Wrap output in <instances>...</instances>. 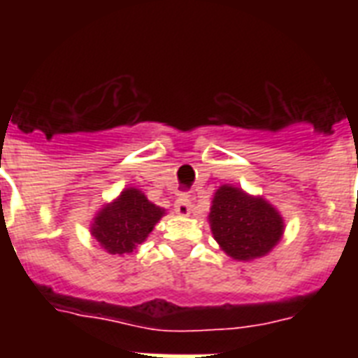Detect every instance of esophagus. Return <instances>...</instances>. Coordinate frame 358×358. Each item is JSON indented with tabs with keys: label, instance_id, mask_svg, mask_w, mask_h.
<instances>
[{
	"label": "esophagus",
	"instance_id": "34e87169",
	"mask_svg": "<svg viewBox=\"0 0 358 358\" xmlns=\"http://www.w3.org/2000/svg\"><path fill=\"white\" fill-rule=\"evenodd\" d=\"M174 210L178 215H189L191 213V199L189 195H180L176 201H174Z\"/></svg>",
	"mask_w": 358,
	"mask_h": 358
}]
</instances>
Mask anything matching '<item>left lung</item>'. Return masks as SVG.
Instances as JSON below:
<instances>
[{
	"instance_id": "8db88e82",
	"label": "left lung",
	"mask_w": 358,
	"mask_h": 358,
	"mask_svg": "<svg viewBox=\"0 0 358 358\" xmlns=\"http://www.w3.org/2000/svg\"><path fill=\"white\" fill-rule=\"evenodd\" d=\"M208 219L219 247L234 260L266 256L284 232L282 217L269 202L234 185L215 191Z\"/></svg>"
}]
</instances>
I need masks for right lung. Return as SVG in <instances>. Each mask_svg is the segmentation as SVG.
<instances>
[{"mask_svg":"<svg viewBox=\"0 0 358 358\" xmlns=\"http://www.w3.org/2000/svg\"><path fill=\"white\" fill-rule=\"evenodd\" d=\"M165 210L152 204L135 187H126L119 199L96 213L91 234L109 255H129L148 238Z\"/></svg>","mask_w":358,"mask_h":358,"instance_id":"obj_1","label":"right lung"}]
</instances>
